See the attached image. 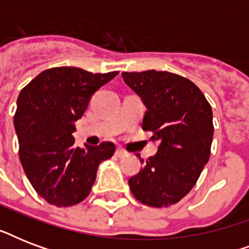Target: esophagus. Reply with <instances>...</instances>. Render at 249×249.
<instances>
[{
	"mask_svg": "<svg viewBox=\"0 0 249 249\" xmlns=\"http://www.w3.org/2000/svg\"><path fill=\"white\" fill-rule=\"evenodd\" d=\"M115 155L117 156V158H120V159H123V158H125V156H128V154L123 150V148H117L116 152H115Z\"/></svg>",
	"mask_w": 249,
	"mask_h": 249,
	"instance_id": "esophagus-1",
	"label": "esophagus"
}]
</instances>
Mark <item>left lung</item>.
<instances>
[{"instance_id": "left-lung-1", "label": "left lung", "mask_w": 249, "mask_h": 249, "mask_svg": "<svg viewBox=\"0 0 249 249\" xmlns=\"http://www.w3.org/2000/svg\"><path fill=\"white\" fill-rule=\"evenodd\" d=\"M121 76L147 108L142 129L160 141L158 152L130 177L129 187L137 200L150 207L176 204L195 186L211 156V105L193 81L176 73L150 70Z\"/></svg>"}]
</instances>
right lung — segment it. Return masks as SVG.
<instances>
[{
  "instance_id": "add662e5",
  "label": "right lung",
  "mask_w": 249,
  "mask_h": 249,
  "mask_svg": "<svg viewBox=\"0 0 249 249\" xmlns=\"http://www.w3.org/2000/svg\"><path fill=\"white\" fill-rule=\"evenodd\" d=\"M117 73L50 68L19 94L14 116L19 159L33 189L50 204L71 207L83 201L95 182L99 164L113 155L111 142L76 147L72 133L91 95Z\"/></svg>"
}]
</instances>
